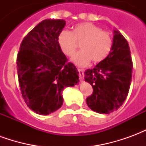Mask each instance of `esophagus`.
<instances>
[{
  "label": "esophagus",
  "mask_w": 146,
  "mask_h": 146,
  "mask_svg": "<svg viewBox=\"0 0 146 146\" xmlns=\"http://www.w3.org/2000/svg\"><path fill=\"white\" fill-rule=\"evenodd\" d=\"M78 72H79V76L80 80H83L84 79V70H81V69H78Z\"/></svg>",
  "instance_id": "34e87169"
}]
</instances>
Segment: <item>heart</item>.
<instances>
[{"instance_id": "1", "label": "heart", "mask_w": 146, "mask_h": 146, "mask_svg": "<svg viewBox=\"0 0 146 146\" xmlns=\"http://www.w3.org/2000/svg\"><path fill=\"white\" fill-rule=\"evenodd\" d=\"M61 50L67 56L76 51L77 43L81 50L73 54L71 61L79 66H84L92 60L97 63L103 61L110 54L113 47V39L110 33L92 23L76 25L70 32L63 30L58 37Z\"/></svg>"}]
</instances>
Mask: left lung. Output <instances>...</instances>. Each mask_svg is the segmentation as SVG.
<instances>
[{
	"instance_id": "left-lung-1",
	"label": "left lung",
	"mask_w": 146,
	"mask_h": 146,
	"mask_svg": "<svg viewBox=\"0 0 146 146\" xmlns=\"http://www.w3.org/2000/svg\"><path fill=\"white\" fill-rule=\"evenodd\" d=\"M132 68L128 43L119 31L114 30L110 54L84 72L85 81L93 88V94L86 99L88 107L100 114L118 110L128 95Z\"/></svg>"
}]
</instances>
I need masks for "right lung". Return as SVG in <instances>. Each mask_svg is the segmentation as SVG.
Listing matches in <instances>:
<instances>
[{"label": "right lung", "instance_id": "add662e5", "mask_svg": "<svg viewBox=\"0 0 146 146\" xmlns=\"http://www.w3.org/2000/svg\"><path fill=\"white\" fill-rule=\"evenodd\" d=\"M63 19H47L22 41L17 71L22 96L27 106L40 115H49L63 104L62 91L79 82L78 71L61 50L58 37Z\"/></svg>", "mask_w": 146, "mask_h": 146}]
</instances>
